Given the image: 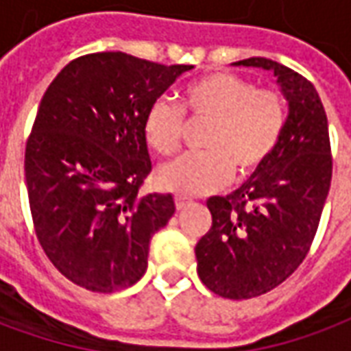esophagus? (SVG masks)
<instances>
[{
	"instance_id": "obj_1",
	"label": "esophagus",
	"mask_w": 351,
	"mask_h": 351,
	"mask_svg": "<svg viewBox=\"0 0 351 351\" xmlns=\"http://www.w3.org/2000/svg\"><path fill=\"white\" fill-rule=\"evenodd\" d=\"M191 199L184 197V195H175V206L176 210H182V208H186V206L190 205Z\"/></svg>"
}]
</instances>
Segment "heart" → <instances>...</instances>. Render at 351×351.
Listing matches in <instances>:
<instances>
[{
  "mask_svg": "<svg viewBox=\"0 0 351 351\" xmlns=\"http://www.w3.org/2000/svg\"><path fill=\"white\" fill-rule=\"evenodd\" d=\"M182 110L193 120H208L205 152L182 154L158 169L161 188L180 195H203L243 180L269 161L284 131L286 103L274 88H256L235 73L216 71L191 80L182 90ZM184 113L173 101L156 99L143 120L146 145L169 156L180 146Z\"/></svg>",
  "mask_w": 351,
  "mask_h": 351,
  "instance_id": "obj_1",
  "label": "heart"
}]
</instances>
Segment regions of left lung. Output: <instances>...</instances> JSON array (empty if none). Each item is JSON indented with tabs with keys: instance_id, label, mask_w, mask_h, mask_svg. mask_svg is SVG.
I'll return each mask as SVG.
<instances>
[{
	"instance_id": "8db88e82",
	"label": "left lung",
	"mask_w": 351,
	"mask_h": 351,
	"mask_svg": "<svg viewBox=\"0 0 351 351\" xmlns=\"http://www.w3.org/2000/svg\"><path fill=\"white\" fill-rule=\"evenodd\" d=\"M278 77L289 116L269 161L228 197H210L213 226L195 246L197 274L226 299L271 291L297 271L316 237L332 175L327 114L316 88L286 65L248 58Z\"/></svg>"
}]
</instances>
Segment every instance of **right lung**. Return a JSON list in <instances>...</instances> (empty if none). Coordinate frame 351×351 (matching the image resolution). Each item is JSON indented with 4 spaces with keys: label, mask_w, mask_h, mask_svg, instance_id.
<instances>
[{
    "label": "right lung",
    "mask_w": 351,
    "mask_h": 351,
    "mask_svg": "<svg viewBox=\"0 0 351 351\" xmlns=\"http://www.w3.org/2000/svg\"><path fill=\"white\" fill-rule=\"evenodd\" d=\"M191 65L93 52L65 65L35 116L24 154L37 241L73 284L110 293L145 274L171 193H141L152 171L143 120Z\"/></svg>",
    "instance_id": "obj_1"
}]
</instances>
